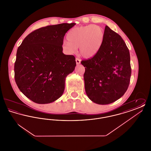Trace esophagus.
<instances>
[{"mask_svg":"<svg viewBox=\"0 0 151 151\" xmlns=\"http://www.w3.org/2000/svg\"><path fill=\"white\" fill-rule=\"evenodd\" d=\"M76 64L77 65H79L80 63V62H81V60H80V59L78 58H76Z\"/></svg>","mask_w":151,"mask_h":151,"instance_id":"obj_1","label":"esophagus"}]
</instances>
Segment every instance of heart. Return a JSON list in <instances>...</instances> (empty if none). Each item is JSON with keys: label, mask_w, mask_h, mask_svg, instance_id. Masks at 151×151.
I'll return each instance as SVG.
<instances>
[{"label": "heart", "mask_w": 151, "mask_h": 151, "mask_svg": "<svg viewBox=\"0 0 151 151\" xmlns=\"http://www.w3.org/2000/svg\"><path fill=\"white\" fill-rule=\"evenodd\" d=\"M104 38V32L100 26H81L69 31L66 36L67 42L63 43V49L69 54H74L79 47L83 57H92L100 50Z\"/></svg>", "instance_id": "heart-1"}]
</instances>
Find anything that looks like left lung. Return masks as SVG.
Here are the masks:
<instances>
[{"label":"left lung","instance_id":"1","mask_svg":"<svg viewBox=\"0 0 151 151\" xmlns=\"http://www.w3.org/2000/svg\"><path fill=\"white\" fill-rule=\"evenodd\" d=\"M81 63L86 70V95L94 103H113L127 90L131 75L129 50L122 37L107 25L100 50Z\"/></svg>","mask_w":151,"mask_h":151}]
</instances>
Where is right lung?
I'll list each match as a JSON object with an SVG mask.
<instances>
[{
    "label": "right lung",
    "instance_id": "right-lung-1",
    "mask_svg": "<svg viewBox=\"0 0 151 151\" xmlns=\"http://www.w3.org/2000/svg\"><path fill=\"white\" fill-rule=\"evenodd\" d=\"M75 23H62L36 29L18 47L14 80L22 93L40 104L58 99L65 90V79L76 66L75 58L65 55V33Z\"/></svg>",
    "mask_w": 151,
    "mask_h": 151
}]
</instances>
